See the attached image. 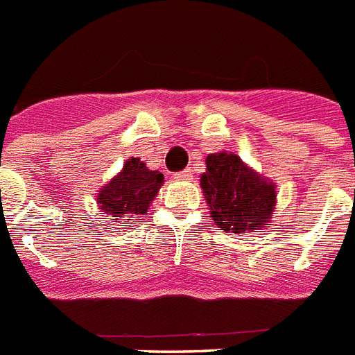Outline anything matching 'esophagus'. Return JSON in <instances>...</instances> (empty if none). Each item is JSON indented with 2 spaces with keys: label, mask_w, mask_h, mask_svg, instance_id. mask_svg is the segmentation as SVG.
<instances>
[{
  "label": "esophagus",
  "mask_w": 355,
  "mask_h": 355,
  "mask_svg": "<svg viewBox=\"0 0 355 355\" xmlns=\"http://www.w3.org/2000/svg\"><path fill=\"white\" fill-rule=\"evenodd\" d=\"M191 178H192L191 170H183V172H180V174H175V180H180V181L191 180Z\"/></svg>",
  "instance_id": "esophagus-1"
}]
</instances>
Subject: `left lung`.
<instances>
[{"instance_id": "obj_1", "label": "left lung", "mask_w": 355, "mask_h": 355, "mask_svg": "<svg viewBox=\"0 0 355 355\" xmlns=\"http://www.w3.org/2000/svg\"><path fill=\"white\" fill-rule=\"evenodd\" d=\"M205 164L200 187L220 231L263 232L271 225L277 207L273 181L227 150L207 155Z\"/></svg>"}]
</instances>
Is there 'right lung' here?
Returning a JSON list of instances; mask_svg holds the SVG:
<instances>
[{"mask_svg": "<svg viewBox=\"0 0 355 355\" xmlns=\"http://www.w3.org/2000/svg\"><path fill=\"white\" fill-rule=\"evenodd\" d=\"M163 183L164 175L159 170H150L139 157H130L97 192L98 212L106 216L104 220L146 214Z\"/></svg>", "mask_w": 355, "mask_h": 355, "instance_id": "add662e5", "label": "right lung"}]
</instances>
